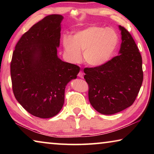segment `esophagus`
<instances>
[{"instance_id": "1", "label": "esophagus", "mask_w": 154, "mask_h": 154, "mask_svg": "<svg viewBox=\"0 0 154 154\" xmlns=\"http://www.w3.org/2000/svg\"><path fill=\"white\" fill-rule=\"evenodd\" d=\"M83 76H84V73L82 71H79V73H78V77H79L81 78H83Z\"/></svg>"}]
</instances>
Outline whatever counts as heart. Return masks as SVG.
I'll return each mask as SVG.
<instances>
[{
  "mask_svg": "<svg viewBox=\"0 0 154 154\" xmlns=\"http://www.w3.org/2000/svg\"><path fill=\"white\" fill-rule=\"evenodd\" d=\"M118 34L113 29L92 26L79 31L71 38H62L64 55L72 63L79 62L83 51V60L91 66H100L107 62L118 45Z\"/></svg>",
  "mask_w": 154,
  "mask_h": 154,
  "instance_id": "heart-1",
  "label": "heart"
}]
</instances>
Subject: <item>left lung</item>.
<instances>
[{
  "label": "left lung",
  "instance_id": "left-lung-1",
  "mask_svg": "<svg viewBox=\"0 0 154 154\" xmlns=\"http://www.w3.org/2000/svg\"><path fill=\"white\" fill-rule=\"evenodd\" d=\"M121 30L119 55L100 66L85 68L88 98L96 111L112 115L134 103L143 80L142 57L132 35L124 27Z\"/></svg>",
  "mask_w": 154,
  "mask_h": 154
}]
</instances>
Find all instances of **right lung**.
<instances>
[{
  "mask_svg": "<svg viewBox=\"0 0 154 154\" xmlns=\"http://www.w3.org/2000/svg\"><path fill=\"white\" fill-rule=\"evenodd\" d=\"M62 20L58 14L45 17L22 36L13 52L10 67L15 97L26 111L40 118L59 113L66 85L80 70L57 56Z\"/></svg>",
  "mask_w": 154,
  "mask_h": 154,
  "instance_id": "obj_1",
  "label": "right lung"
}]
</instances>
